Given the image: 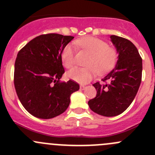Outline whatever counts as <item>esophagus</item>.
Returning <instances> with one entry per match:
<instances>
[{"mask_svg":"<svg viewBox=\"0 0 155 155\" xmlns=\"http://www.w3.org/2000/svg\"><path fill=\"white\" fill-rule=\"evenodd\" d=\"M85 87H85V85H80V89H81V90H84V89H85Z\"/></svg>","mask_w":155,"mask_h":155,"instance_id":"1","label":"esophagus"}]
</instances>
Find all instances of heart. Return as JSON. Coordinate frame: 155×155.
<instances>
[{"mask_svg": "<svg viewBox=\"0 0 155 155\" xmlns=\"http://www.w3.org/2000/svg\"><path fill=\"white\" fill-rule=\"evenodd\" d=\"M76 47L88 54L85 68H75L69 70L68 77L80 83L90 82L97 73L104 75L115 67L118 60V51L108 46L104 40L94 37H85L75 40ZM61 60L66 68H71L76 62V48L73 43H68L61 52Z\"/></svg>", "mask_w": 155, "mask_h": 155, "instance_id": "heart-1", "label": "heart"}]
</instances>
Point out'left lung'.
Listing matches in <instances>:
<instances>
[{
    "instance_id": "obj_1",
    "label": "left lung",
    "mask_w": 155,
    "mask_h": 155,
    "mask_svg": "<svg viewBox=\"0 0 155 155\" xmlns=\"http://www.w3.org/2000/svg\"><path fill=\"white\" fill-rule=\"evenodd\" d=\"M118 59L115 68L99 82L93 84L97 95L88 101L90 109L106 117L120 115L137 95L142 80L143 61L132 42L115 35L110 36Z\"/></svg>"
}]
</instances>
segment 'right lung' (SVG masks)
I'll return each instance as SVG.
<instances>
[{
  "label": "right lung",
  "mask_w": 155,
  "mask_h": 155,
  "mask_svg": "<svg viewBox=\"0 0 155 155\" xmlns=\"http://www.w3.org/2000/svg\"><path fill=\"white\" fill-rule=\"evenodd\" d=\"M74 37L42 34L31 40L17 54L14 85L25 109L34 116L48 119L65 112L70 95L79 89L75 81L61 82L64 73L61 52Z\"/></svg>",
  "instance_id": "add662e5"
}]
</instances>
